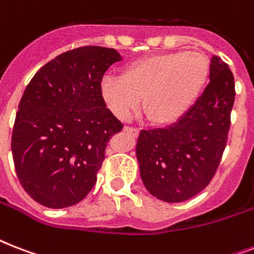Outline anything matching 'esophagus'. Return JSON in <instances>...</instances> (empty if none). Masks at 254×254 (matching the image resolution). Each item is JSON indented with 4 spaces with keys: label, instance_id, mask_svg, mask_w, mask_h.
Here are the masks:
<instances>
[{
    "label": "esophagus",
    "instance_id": "obj_1",
    "mask_svg": "<svg viewBox=\"0 0 254 254\" xmlns=\"http://www.w3.org/2000/svg\"><path fill=\"white\" fill-rule=\"evenodd\" d=\"M124 131H125V133H127V134L133 135V137H137V135L139 134V129H137V127H124Z\"/></svg>",
    "mask_w": 254,
    "mask_h": 254
}]
</instances>
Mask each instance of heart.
<instances>
[{
    "mask_svg": "<svg viewBox=\"0 0 254 254\" xmlns=\"http://www.w3.org/2000/svg\"><path fill=\"white\" fill-rule=\"evenodd\" d=\"M209 76L207 57L196 51H173L141 58L125 65L123 77L107 75L100 93L109 111L127 120L142 103L153 121L169 124L196 103Z\"/></svg>",
    "mask_w": 254,
    "mask_h": 254,
    "instance_id": "1",
    "label": "heart"
}]
</instances>
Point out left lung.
Here are the masks:
<instances>
[{"instance_id":"left-lung-1","label":"left lung","mask_w":254,"mask_h":254,"mask_svg":"<svg viewBox=\"0 0 254 254\" xmlns=\"http://www.w3.org/2000/svg\"><path fill=\"white\" fill-rule=\"evenodd\" d=\"M235 95L228 64L213 55L209 83L192 108L173 125L141 130L135 155L153 196L179 203L207 187L227 145Z\"/></svg>"}]
</instances>
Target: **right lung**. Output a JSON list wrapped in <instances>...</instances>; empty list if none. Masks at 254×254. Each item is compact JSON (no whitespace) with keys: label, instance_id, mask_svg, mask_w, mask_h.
I'll list each match as a JSON object with an SVG mask.
<instances>
[{"label":"right lung","instance_id":"add662e5","mask_svg":"<svg viewBox=\"0 0 254 254\" xmlns=\"http://www.w3.org/2000/svg\"><path fill=\"white\" fill-rule=\"evenodd\" d=\"M123 58L85 46L58 55L38 71L18 105L11 153L23 190L39 204L65 208L83 200L123 124L105 107L100 81Z\"/></svg>","mask_w":254,"mask_h":254}]
</instances>
